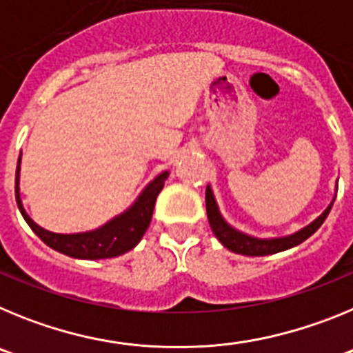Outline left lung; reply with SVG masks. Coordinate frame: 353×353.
Wrapping results in <instances>:
<instances>
[{
  "instance_id": "8db88e82",
  "label": "left lung",
  "mask_w": 353,
  "mask_h": 353,
  "mask_svg": "<svg viewBox=\"0 0 353 353\" xmlns=\"http://www.w3.org/2000/svg\"><path fill=\"white\" fill-rule=\"evenodd\" d=\"M338 185V183H336ZM338 191V187H336ZM336 194L332 198V201L329 203V207L318 215L316 219L311 221L310 224H305L304 228L297 230L292 235L285 236H272V239H260V236H252L248 235V233L240 232L236 228H233L232 224L228 223L223 217L219 210V205L215 201L214 191H212L210 183L207 185V192H205V201H207V215H208V223H210L212 232L217 236L221 244L224 245L230 251L236 252V254H245V256H267V254H274V252H281L286 251V249H292L295 245L302 244L305 239H310L318 228L322 226L323 221L327 219L330 208H332V203H334Z\"/></svg>"
}]
</instances>
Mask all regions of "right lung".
I'll list each match as a JSON object with an SVG mask.
<instances>
[{"instance_id": "1", "label": "right lung", "mask_w": 353, "mask_h": 353, "mask_svg": "<svg viewBox=\"0 0 353 353\" xmlns=\"http://www.w3.org/2000/svg\"><path fill=\"white\" fill-rule=\"evenodd\" d=\"M21 155H19L17 171H15V201H17V207L21 214H23L24 221H26L28 226L35 232V235L42 240L43 244H48L49 248L61 252V254L77 258V260L114 258L136 248L139 244V240L143 239V235H145L146 230H148L159 192L162 191L164 182L170 176V171L168 170L159 173L154 180H150L146 183L145 189L139 192L138 198L134 199V203L127 210L114 215L113 219H109L108 223L95 228V230L79 233H54L39 226L28 215V212L24 210L23 199H21V187H19Z\"/></svg>"}]
</instances>
